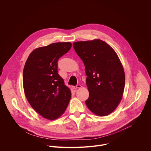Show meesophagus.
I'll return each instance as SVG.
<instances>
[{
	"instance_id": "obj_1",
	"label": "esophagus",
	"mask_w": 151,
	"mask_h": 151,
	"mask_svg": "<svg viewBox=\"0 0 151 151\" xmlns=\"http://www.w3.org/2000/svg\"><path fill=\"white\" fill-rule=\"evenodd\" d=\"M81 87H82L81 85L78 84V85H77L76 86H73L72 88H73V89H77V88H81Z\"/></svg>"
}]
</instances>
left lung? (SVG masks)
<instances>
[{
    "mask_svg": "<svg viewBox=\"0 0 151 151\" xmlns=\"http://www.w3.org/2000/svg\"><path fill=\"white\" fill-rule=\"evenodd\" d=\"M73 48L83 62L87 76L88 108L100 116L114 112L123 96L125 77L123 66L114 49L100 39L79 41Z\"/></svg>",
    "mask_w": 151,
    "mask_h": 151,
    "instance_id": "obj_1",
    "label": "left lung"
}]
</instances>
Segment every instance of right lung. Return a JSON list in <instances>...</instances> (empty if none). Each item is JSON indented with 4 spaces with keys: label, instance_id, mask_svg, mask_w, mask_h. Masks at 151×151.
Here are the masks:
<instances>
[{
    "label": "right lung",
    "instance_id": "obj_1",
    "mask_svg": "<svg viewBox=\"0 0 151 151\" xmlns=\"http://www.w3.org/2000/svg\"><path fill=\"white\" fill-rule=\"evenodd\" d=\"M70 42L53 43L33 50L24 65L25 96L33 109L44 118L54 120L66 111L70 90L58 74V59L71 48Z\"/></svg>",
    "mask_w": 151,
    "mask_h": 151
}]
</instances>
